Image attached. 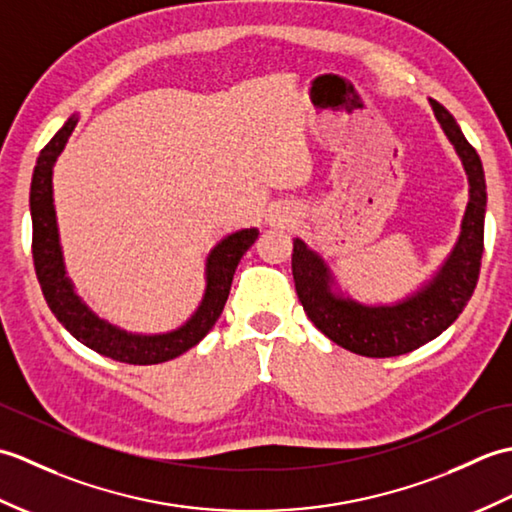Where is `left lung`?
<instances>
[{
    "mask_svg": "<svg viewBox=\"0 0 512 512\" xmlns=\"http://www.w3.org/2000/svg\"><path fill=\"white\" fill-rule=\"evenodd\" d=\"M438 123L449 136L469 176L471 200L466 204L462 233L447 264L431 284L398 306L369 308L350 299H336L330 292L328 268L319 255L295 239L292 277L308 319L336 345L369 358H389L418 350L440 336L460 317L480 277L484 253L486 180L482 160L460 125L444 107L431 99Z\"/></svg>",
    "mask_w": 512,
    "mask_h": 512,
    "instance_id": "1",
    "label": "left lung"
}]
</instances>
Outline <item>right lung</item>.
<instances>
[{
  "label": "right lung",
  "mask_w": 512,
  "mask_h": 512,
  "mask_svg": "<svg viewBox=\"0 0 512 512\" xmlns=\"http://www.w3.org/2000/svg\"><path fill=\"white\" fill-rule=\"evenodd\" d=\"M76 127V116L68 118L50 143L41 149L37 158L35 173L30 184V215H32V262L43 297L54 317L68 330L76 341L88 345L90 350L99 352L112 361L129 365H156L165 363L198 345L209 330L220 319L224 303L231 292L235 268L246 250L255 244L259 235L257 228H244L228 235L217 244L209 259H206V292L198 312L169 334H129L101 321L99 317L83 306L81 299L74 295L70 279L65 277L57 217L52 206V165L68 143Z\"/></svg>",
  "instance_id": "1"
}]
</instances>
